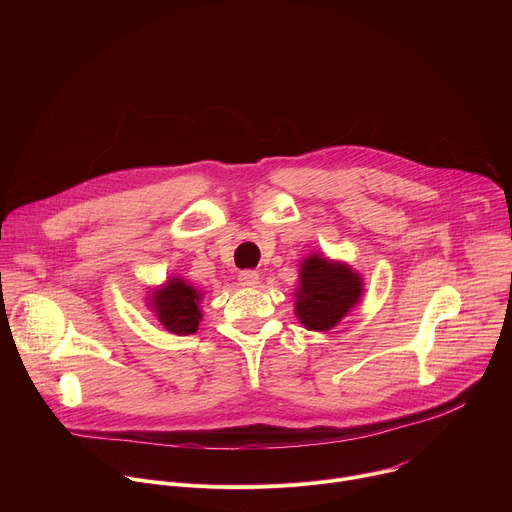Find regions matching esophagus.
Here are the masks:
<instances>
[{
    "label": "esophagus",
    "mask_w": 512,
    "mask_h": 512,
    "mask_svg": "<svg viewBox=\"0 0 512 512\" xmlns=\"http://www.w3.org/2000/svg\"><path fill=\"white\" fill-rule=\"evenodd\" d=\"M239 281L245 287H255L259 283V273L253 271V269H245V271L239 273Z\"/></svg>",
    "instance_id": "34e87169"
}]
</instances>
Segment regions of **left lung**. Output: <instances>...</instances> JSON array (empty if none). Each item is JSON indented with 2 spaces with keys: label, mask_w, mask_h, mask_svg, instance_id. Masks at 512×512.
I'll return each mask as SVG.
<instances>
[{
  "label": "left lung",
  "mask_w": 512,
  "mask_h": 512,
  "mask_svg": "<svg viewBox=\"0 0 512 512\" xmlns=\"http://www.w3.org/2000/svg\"><path fill=\"white\" fill-rule=\"evenodd\" d=\"M362 298V279L346 263L308 255L300 267L296 314L308 330H332Z\"/></svg>",
  "instance_id": "left-lung-1"
}]
</instances>
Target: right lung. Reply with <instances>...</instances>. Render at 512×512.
Returning <instances> with one entry per match:
<instances>
[{
  "mask_svg": "<svg viewBox=\"0 0 512 512\" xmlns=\"http://www.w3.org/2000/svg\"><path fill=\"white\" fill-rule=\"evenodd\" d=\"M202 294L186 283L182 277H170L162 287L152 291L150 306L156 312L160 324L178 336L194 334L202 320L198 308Z\"/></svg>",
  "mask_w": 512,
  "mask_h": 512,
  "instance_id": "obj_1",
  "label": "right lung"
}]
</instances>
